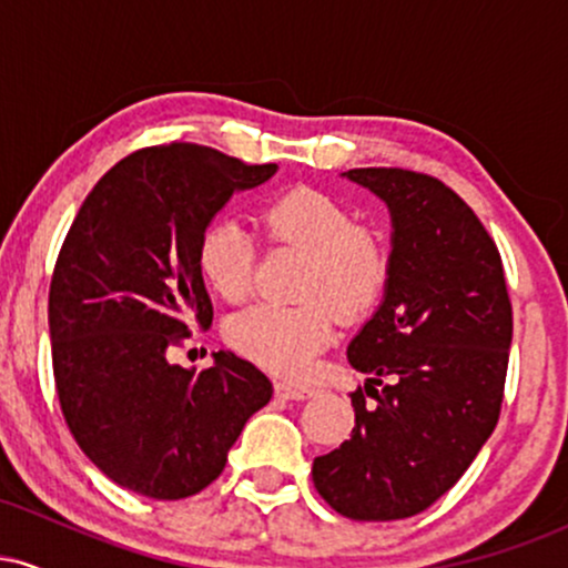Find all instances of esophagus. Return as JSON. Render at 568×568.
<instances>
[{"label": "esophagus", "instance_id": "34e87169", "mask_svg": "<svg viewBox=\"0 0 568 568\" xmlns=\"http://www.w3.org/2000/svg\"><path fill=\"white\" fill-rule=\"evenodd\" d=\"M277 395L285 397V400H306L312 397L310 387H302V384H293V382H277Z\"/></svg>", "mask_w": 568, "mask_h": 568}]
</instances>
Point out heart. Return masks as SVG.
Returning <instances> with one entry per match:
<instances>
[{
    "label": "heart",
    "mask_w": 568,
    "mask_h": 568,
    "mask_svg": "<svg viewBox=\"0 0 568 568\" xmlns=\"http://www.w3.org/2000/svg\"><path fill=\"white\" fill-rule=\"evenodd\" d=\"M270 243L302 251L296 304H256L232 317L226 338L237 352L275 374H302L334 334V310L355 317L376 302L387 280V247L347 205L312 186L266 197L256 211ZM202 280L226 302L251 293V240L234 224H213L197 245Z\"/></svg>",
    "instance_id": "heart-1"
}]
</instances>
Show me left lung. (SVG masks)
Wrapping results in <instances>:
<instances>
[{
  "instance_id": "left-lung-1",
  "label": "left lung",
  "mask_w": 568,
  "mask_h": 568,
  "mask_svg": "<svg viewBox=\"0 0 568 568\" xmlns=\"http://www.w3.org/2000/svg\"><path fill=\"white\" fill-rule=\"evenodd\" d=\"M393 213L387 296L352 338L355 427L317 456L312 484L352 520H400L435 505L499 422L513 304L497 243L452 186L403 168H355Z\"/></svg>"
}]
</instances>
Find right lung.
I'll return each instance as SVG.
<instances>
[{"label": "right lung", "instance_id": "right-lung-1", "mask_svg": "<svg viewBox=\"0 0 568 568\" xmlns=\"http://www.w3.org/2000/svg\"><path fill=\"white\" fill-rule=\"evenodd\" d=\"M275 171L200 143L146 146L116 162L71 221L48 306L58 403L116 486L194 497L270 403L272 382L234 352L202 371L173 366L168 352L192 336L189 325L213 321L197 270L202 232L234 189Z\"/></svg>", "mask_w": 568, "mask_h": 568}]
</instances>
